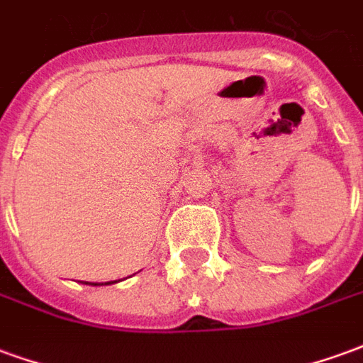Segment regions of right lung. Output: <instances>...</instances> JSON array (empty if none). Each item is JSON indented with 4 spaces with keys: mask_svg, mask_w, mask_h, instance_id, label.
<instances>
[{
    "mask_svg": "<svg viewBox=\"0 0 363 363\" xmlns=\"http://www.w3.org/2000/svg\"><path fill=\"white\" fill-rule=\"evenodd\" d=\"M83 284H89V286H111V284H116V280L114 281H83Z\"/></svg>",
    "mask_w": 363,
    "mask_h": 363,
    "instance_id": "obj_1",
    "label": "right lung"
}]
</instances>
